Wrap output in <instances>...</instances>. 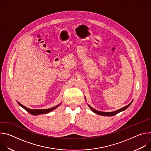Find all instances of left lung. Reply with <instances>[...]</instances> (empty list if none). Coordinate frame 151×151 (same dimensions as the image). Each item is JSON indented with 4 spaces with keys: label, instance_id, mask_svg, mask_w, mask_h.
Wrapping results in <instances>:
<instances>
[{
    "label": "left lung",
    "instance_id": "left-lung-1",
    "mask_svg": "<svg viewBox=\"0 0 151 151\" xmlns=\"http://www.w3.org/2000/svg\"><path fill=\"white\" fill-rule=\"evenodd\" d=\"M85 100H86L85 97ZM133 100H132L128 105H127V106H125L122 107V108H121V109H118V110H116V111H114V112H101V111H97V110H96L95 109L93 108V107H92L91 106H90L89 104H88V107L90 108V109H91L94 113H95V114H97V115H101V116H114V115H116L117 114H118V113H119V112H122V111H125L127 108H128V107L129 106H130V105L132 104V103L133 102Z\"/></svg>",
    "mask_w": 151,
    "mask_h": 151
}]
</instances>
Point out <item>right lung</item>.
Returning a JSON list of instances; mask_svg holds the SVG:
<instances>
[{"mask_svg":"<svg viewBox=\"0 0 151 151\" xmlns=\"http://www.w3.org/2000/svg\"><path fill=\"white\" fill-rule=\"evenodd\" d=\"M17 103L21 107H22L23 109H24L26 111H27L29 113H30V114H32L33 115H40V114H44L49 113V112L54 111V109H55L57 107H58L61 104V103L57 105L56 106L53 107H52V108H50V109H29V108H28V107L23 106V104H21L18 101H17Z\"/></svg>","mask_w":151,"mask_h":151,"instance_id":"1","label":"right lung"}]
</instances>
